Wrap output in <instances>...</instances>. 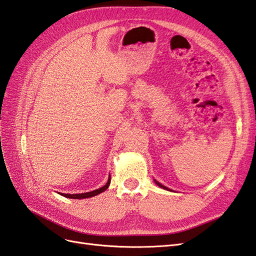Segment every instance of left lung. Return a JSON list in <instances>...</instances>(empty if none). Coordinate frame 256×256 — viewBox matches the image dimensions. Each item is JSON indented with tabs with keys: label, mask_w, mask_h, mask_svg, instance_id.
Instances as JSON below:
<instances>
[{
	"label": "left lung",
	"mask_w": 256,
	"mask_h": 256,
	"mask_svg": "<svg viewBox=\"0 0 256 256\" xmlns=\"http://www.w3.org/2000/svg\"><path fill=\"white\" fill-rule=\"evenodd\" d=\"M154 182H156V185H158L159 187H161V188H163V189H166V190H170V189H168V187H166V186H163V185H161V184H160V182H156V180H154Z\"/></svg>",
	"instance_id": "obj_1"
}]
</instances>
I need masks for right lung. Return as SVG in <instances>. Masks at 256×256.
I'll return each instance as SVG.
<instances>
[{
    "label": "right lung",
    "instance_id": "add662e5",
    "mask_svg": "<svg viewBox=\"0 0 256 256\" xmlns=\"http://www.w3.org/2000/svg\"><path fill=\"white\" fill-rule=\"evenodd\" d=\"M110 176L108 178V182H106V185L102 186V188H98L96 189V190H93V192H84V194H60L62 196H66V198H70V199H84V198H90V196H97L100 194L102 192H104L106 189L109 187L110 185Z\"/></svg>",
    "mask_w": 256,
    "mask_h": 256
}]
</instances>
